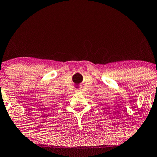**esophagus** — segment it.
<instances>
[{
  "label": "esophagus",
  "mask_w": 157,
  "mask_h": 157,
  "mask_svg": "<svg viewBox=\"0 0 157 157\" xmlns=\"http://www.w3.org/2000/svg\"><path fill=\"white\" fill-rule=\"evenodd\" d=\"M76 92H77V93H81V92H82V90H81V89H76Z\"/></svg>",
  "instance_id": "34e87169"
}]
</instances>
